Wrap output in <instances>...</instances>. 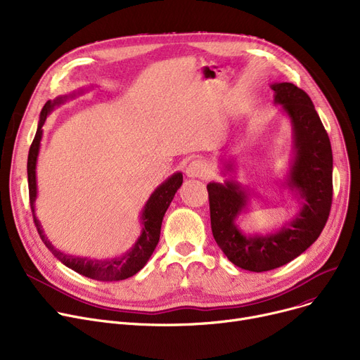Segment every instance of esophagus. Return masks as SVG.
I'll list each match as a JSON object with an SVG mask.
<instances>
[{"label":"esophagus","mask_w":360,"mask_h":360,"mask_svg":"<svg viewBox=\"0 0 360 360\" xmlns=\"http://www.w3.org/2000/svg\"><path fill=\"white\" fill-rule=\"evenodd\" d=\"M207 174H209V169L201 159H194L186 166V176L190 178H204Z\"/></svg>","instance_id":"obj_1"}]
</instances>
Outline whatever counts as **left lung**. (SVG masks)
Returning <instances> with one entry per match:
<instances>
[{
    "mask_svg": "<svg viewBox=\"0 0 360 360\" xmlns=\"http://www.w3.org/2000/svg\"><path fill=\"white\" fill-rule=\"evenodd\" d=\"M274 103L281 105L292 124L293 156L285 182L300 202L296 216L281 229L266 235H245L236 224L247 210L251 191L233 179L207 185L213 236L231 262L248 271L285 266L307 251L323 232L333 201V151L327 131L308 94L292 83H274ZM233 170L223 163V174Z\"/></svg>",
    "mask_w": 360,
    "mask_h": 360,
    "instance_id": "1",
    "label": "left lung"
}]
</instances>
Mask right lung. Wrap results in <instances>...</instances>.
<instances>
[{
    "mask_svg": "<svg viewBox=\"0 0 360 360\" xmlns=\"http://www.w3.org/2000/svg\"><path fill=\"white\" fill-rule=\"evenodd\" d=\"M83 90H79L71 94H65V96H58L53 101H48L41 112L39 124H37L36 136L33 139V143L29 150V158H27V181H29V197H30V207L33 213V220L36 224L37 233H39L42 242L46 245V248L60 259L64 266L74 270L82 276H86L93 280L99 281H118L125 280L131 276L137 274L148 261V258L156 250L159 238H160V228H162V220L167 210L169 204L172 202L175 193L179 190L182 185V174L176 172L172 176H169L165 182H162L153 194L150 195L147 202L144 204V209L140 216L141 221V233L136 243L124 252L121 257L115 258H106V259H98V258H89L82 255H71L65 254L60 250H56L53 245L49 242L46 235L44 233V229L41 226V221L37 220L34 214V201L37 197V185H36V163L37 156H39V148H41V140L44 134V124L48 118L49 113L55 106H60L67 99L74 98L75 94H82Z\"/></svg>",
    "mask_w": 360,
    "mask_h": 360,
    "instance_id": "right-lung-1",
    "label": "right lung"
}]
</instances>
